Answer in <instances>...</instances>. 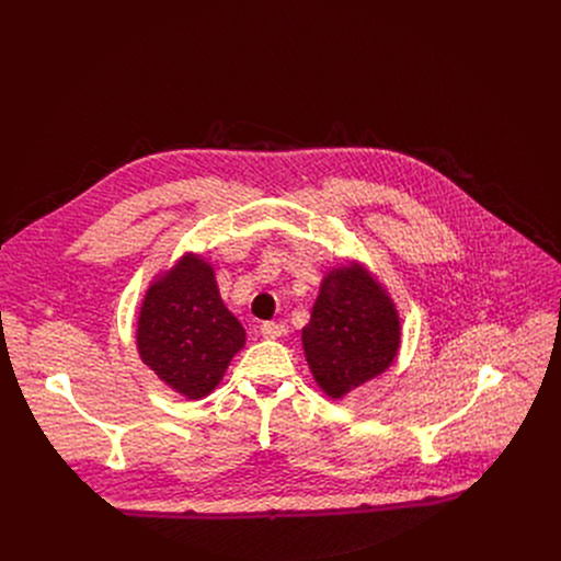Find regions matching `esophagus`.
<instances>
[{"label":"esophagus","mask_w":561,"mask_h":561,"mask_svg":"<svg viewBox=\"0 0 561 561\" xmlns=\"http://www.w3.org/2000/svg\"><path fill=\"white\" fill-rule=\"evenodd\" d=\"M260 331H262V335L266 337V340H277V337H282L284 335V324L282 322H264L262 327H260Z\"/></svg>","instance_id":"esophagus-1"}]
</instances>
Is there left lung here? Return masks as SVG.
Returning <instances> with one entry per match:
<instances>
[{"label": "left lung", "instance_id": "left-lung-1", "mask_svg": "<svg viewBox=\"0 0 561 561\" xmlns=\"http://www.w3.org/2000/svg\"><path fill=\"white\" fill-rule=\"evenodd\" d=\"M308 366L331 397L383 373L399 348V319L359 266L329 273L301 333Z\"/></svg>", "mask_w": 561, "mask_h": 561}]
</instances>
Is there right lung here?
<instances>
[{"instance_id":"add662e5","label":"right lung","mask_w":561,"mask_h":561,"mask_svg":"<svg viewBox=\"0 0 561 561\" xmlns=\"http://www.w3.org/2000/svg\"><path fill=\"white\" fill-rule=\"evenodd\" d=\"M244 329L224 306L213 268L184 257L146 293L137 346L146 366L188 399L208 394L232 355L244 346Z\"/></svg>"}]
</instances>
